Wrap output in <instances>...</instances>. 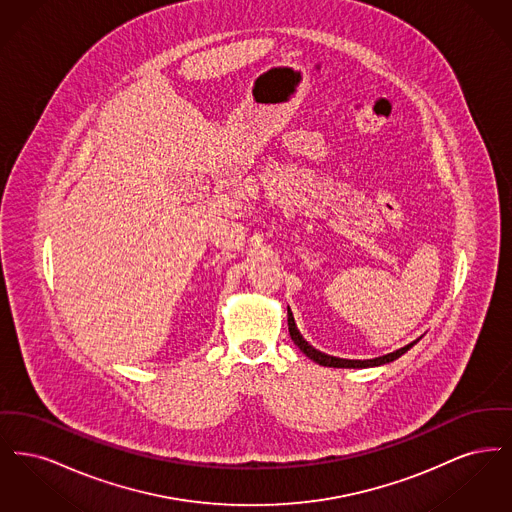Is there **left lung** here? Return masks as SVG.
<instances>
[{
  "label": "left lung",
  "mask_w": 512,
  "mask_h": 512,
  "mask_svg": "<svg viewBox=\"0 0 512 512\" xmlns=\"http://www.w3.org/2000/svg\"><path fill=\"white\" fill-rule=\"evenodd\" d=\"M288 328H290V336H292L293 343H295L309 359H313L318 365L334 366V368H366V366L386 365V363L395 361L397 357H401L403 353H407V351L413 347L414 343H416V341H413V343H409V345H405V347H401V349H397V351H393V353H388V355H384V357L366 359V361H351V359H338V357H330V355H326V353H320L313 345H309L307 341L303 340V336L299 334V330H297V326H295V320H293L290 307H288Z\"/></svg>",
  "instance_id": "obj_1"
}]
</instances>
